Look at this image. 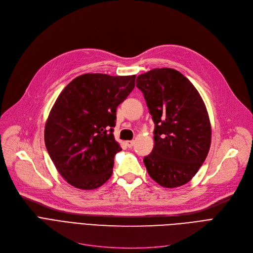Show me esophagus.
<instances>
[{"mask_svg":"<svg viewBox=\"0 0 253 253\" xmlns=\"http://www.w3.org/2000/svg\"><path fill=\"white\" fill-rule=\"evenodd\" d=\"M133 144H134V140H128V141H126V145L128 148H132L133 147Z\"/></svg>","mask_w":253,"mask_h":253,"instance_id":"obj_1","label":"esophagus"}]
</instances>
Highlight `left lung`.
I'll return each instance as SVG.
<instances>
[{
	"label": "left lung",
	"instance_id": "8db88e82",
	"mask_svg": "<svg viewBox=\"0 0 253 253\" xmlns=\"http://www.w3.org/2000/svg\"><path fill=\"white\" fill-rule=\"evenodd\" d=\"M155 123L154 149L143 162L164 188L189 182L205 161L211 125L198 90L173 69H155L136 79Z\"/></svg>",
	"mask_w": 253,
	"mask_h": 253
}]
</instances>
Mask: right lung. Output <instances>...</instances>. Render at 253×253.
Wrapping results in <instances>:
<instances>
[{"instance_id":"1","label":"right lung","mask_w":253,"mask_h":253,"mask_svg":"<svg viewBox=\"0 0 253 253\" xmlns=\"http://www.w3.org/2000/svg\"><path fill=\"white\" fill-rule=\"evenodd\" d=\"M133 76L84 74L66 86L45 125V144L60 175L81 190L99 188L113 173L116 112L135 86Z\"/></svg>"}]
</instances>
